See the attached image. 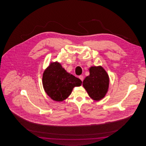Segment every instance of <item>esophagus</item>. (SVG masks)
<instances>
[{"mask_svg":"<svg viewBox=\"0 0 146 146\" xmlns=\"http://www.w3.org/2000/svg\"><path fill=\"white\" fill-rule=\"evenodd\" d=\"M79 79H80L82 81L84 80V76H83L81 75V76H80L79 77Z\"/></svg>","mask_w":146,"mask_h":146,"instance_id":"obj_1","label":"esophagus"}]
</instances>
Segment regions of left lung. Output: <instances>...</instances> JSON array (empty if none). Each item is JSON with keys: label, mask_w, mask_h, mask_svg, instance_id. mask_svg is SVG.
Returning a JSON list of instances; mask_svg holds the SVG:
<instances>
[{"label": "left lung", "mask_w": 146, "mask_h": 146, "mask_svg": "<svg viewBox=\"0 0 146 146\" xmlns=\"http://www.w3.org/2000/svg\"><path fill=\"white\" fill-rule=\"evenodd\" d=\"M89 72L90 75L84 79L82 85L91 99L100 101L108 92L109 75L101 66L91 67Z\"/></svg>", "instance_id": "8db88e82"}]
</instances>
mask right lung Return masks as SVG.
Here are the masks:
<instances>
[{
	"mask_svg": "<svg viewBox=\"0 0 146 146\" xmlns=\"http://www.w3.org/2000/svg\"><path fill=\"white\" fill-rule=\"evenodd\" d=\"M44 89L54 101L60 102L67 99L74 87L80 86L82 81L63 68L59 62H51L44 72Z\"/></svg>",
	"mask_w": 146,
	"mask_h": 146,
	"instance_id": "add662e5",
	"label": "right lung"
}]
</instances>
